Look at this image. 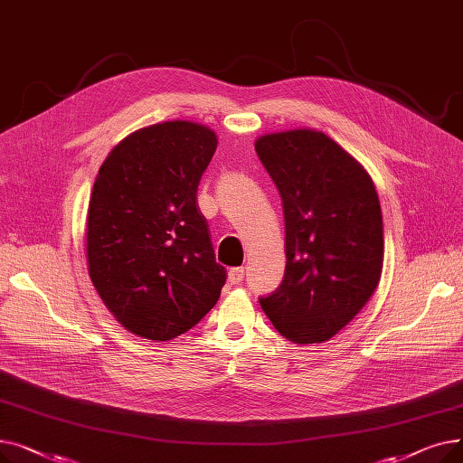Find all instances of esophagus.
Here are the masks:
<instances>
[{"label":"esophagus","instance_id":"34e87169","mask_svg":"<svg viewBox=\"0 0 463 463\" xmlns=\"http://www.w3.org/2000/svg\"><path fill=\"white\" fill-rule=\"evenodd\" d=\"M244 278H246L244 269H231L227 274V279L231 285H240L241 281H244Z\"/></svg>","mask_w":463,"mask_h":463}]
</instances>
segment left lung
<instances>
[{
    "label": "left lung",
    "mask_w": 463,
    "mask_h": 463,
    "mask_svg": "<svg viewBox=\"0 0 463 463\" xmlns=\"http://www.w3.org/2000/svg\"><path fill=\"white\" fill-rule=\"evenodd\" d=\"M255 150L285 215V276L260 307L293 344H325L368 304L383 272V215L370 175L321 131L262 135Z\"/></svg>",
    "instance_id": "8db88e82"
}]
</instances>
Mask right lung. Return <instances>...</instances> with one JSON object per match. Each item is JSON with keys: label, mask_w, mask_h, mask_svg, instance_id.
Segmentation results:
<instances>
[{"label": "right lung", "mask_w": 463, "mask_h": 463, "mask_svg": "<svg viewBox=\"0 0 463 463\" xmlns=\"http://www.w3.org/2000/svg\"><path fill=\"white\" fill-rule=\"evenodd\" d=\"M215 133L187 119L142 128L97 173L86 219L88 272L126 330L166 342L215 306L227 272L215 262L197 187Z\"/></svg>", "instance_id": "obj_1"}]
</instances>
